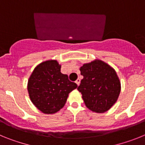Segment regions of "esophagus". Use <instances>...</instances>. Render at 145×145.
I'll return each instance as SVG.
<instances>
[{
  "mask_svg": "<svg viewBox=\"0 0 145 145\" xmlns=\"http://www.w3.org/2000/svg\"><path fill=\"white\" fill-rule=\"evenodd\" d=\"M75 83H76V84H77V85H78V86L80 85V79H79V78L77 79L76 81H75Z\"/></svg>",
  "mask_w": 145,
  "mask_h": 145,
  "instance_id": "1",
  "label": "esophagus"
}]
</instances>
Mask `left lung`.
<instances>
[{
  "mask_svg": "<svg viewBox=\"0 0 145 145\" xmlns=\"http://www.w3.org/2000/svg\"><path fill=\"white\" fill-rule=\"evenodd\" d=\"M80 70L84 78L78 90L86 106L97 113L110 110L117 102L121 88L116 70L99 59L84 64Z\"/></svg>",
  "mask_w": 145,
  "mask_h": 145,
  "instance_id": "1",
  "label": "left lung"
}]
</instances>
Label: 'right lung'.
Listing matches in <instances>:
<instances>
[{
    "label": "right lung",
    "mask_w": 145,
    "mask_h": 145,
    "mask_svg": "<svg viewBox=\"0 0 145 145\" xmlns=\"http://www.w3.org/2000/svg\"><path fill=\"white\" fill-rule=\"evenodd\" d=\"M57 60H47L35 67L27 83L31 102L45 114H54L65 106L69 93L78 87L61 72Z\"/></svg>",
    "instance_id": "obj_1"
}]
</instances>
